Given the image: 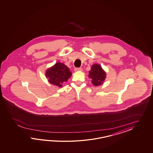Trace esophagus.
Instances as JSON below:
<instances>
[{"label":"esophagus","instance_id":"1","mask_svg":"<svg viewBox=\"0 0 153 153\" xmlns=\"http://www.w3.org/2000/svg\"><path fill=\"white\" fill-rule=\"evenodd\" d=\"M74 71L75 72H78V71H82V68H75L74 69Z\"/></svg>","mask_w":153,"mask_h":153}]
</instances>
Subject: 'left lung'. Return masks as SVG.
<instances>
[{"label":"left lung","instance_id":"left-lung-1","mask_svg":"<svg viewBox=\"0 0 153 153\" xmlns=\"http://www.w3.org/2000/svg\"><path fill=\"white\" fill-rule=\"evenodd\" d=\"M89 78H91V82L94 86H99L103 84L106 78V73L100 65L94 64L89 71Z\"/></svg>","mask_w":153,"mask_h":153}]
</instances>
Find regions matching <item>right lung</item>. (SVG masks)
I'll use <instances>...</instances> for the list:
<instances>
[{"instance_id":"add662e5","label":"right lung","mask_w":153,"mask_h":153,"mask_svg":"<svg viewBox=\"0 0 153 153\" xmlns=\"http://www.w3.org/2000/svg\"><path fill=\"white\" fill-rule=\"evenodd\" d=\"M45 74L50 84L61 88L63 82L67 81L72 74L67 66L64 63L59 62L47 69Z\"/></svg>"}]
</instances>
